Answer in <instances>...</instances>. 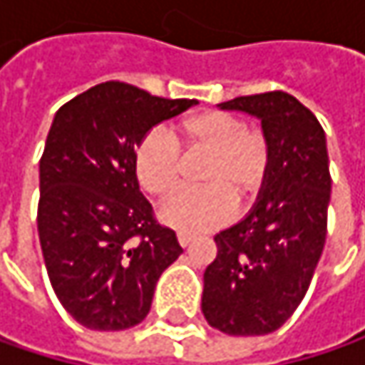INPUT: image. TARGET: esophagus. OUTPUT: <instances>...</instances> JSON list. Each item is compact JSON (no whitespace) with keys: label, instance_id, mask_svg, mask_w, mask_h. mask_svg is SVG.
Returning <instances> with one entry per match:
<instances>
[{"label":"esophagus","instance_id":"1","mask_svg":"<svg viewBox=\"0 0 365 365\" xmlns=\"http://www.w3.org/2000/svg\"><path fill=\"white\" fill-rule=\"evenodd\" d=\"M178 241H180V245H182V247H187V245H192V243H194V237H190V235H180V237H178Z\"/></svg>","mask_w":365,"mask_h":365}]
</instances>
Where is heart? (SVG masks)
<instances>
[{"instance_id": "b5f03b06", "label": "heart", "mask_w": 365, "mask_h": 365, "mask_svg": "<svg viewBox=\"0 0 365 365\" xmlns=\"http://www.w3.org/2000/svg\"><path fill=\"white\" fill-rule=\"evenodd\" d=\"M178 135L190 154L207 156L200 171L202 190H185L169 198L158 217L165 226L198 235L222 226L232 213V200H254L270 173V148L259 130H250L232 113L215 110L185 115ZM135 173L154 198H167L180 183V154L163 133H150L135 150Z\"/></svg>"}]
</instances>
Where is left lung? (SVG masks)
Segmentation results:
<instances>
[{"mask_svg": "<svg viewBox=\"0 0 365 365\" xmlns=\"http://www.w3.org/2000/svg\"><path fill=\"white\" fill-rule=\"evenodd\" d=\"M220 110L255 115L270 148V173L250 213L215 235L205 270L202 315L230 336L279 329L302 302L326 245L329 180L326 133L296 97L274 91Z\"/></svg>", "mask_w": 365, "mask_h": 365, "instance_id": "8db88e82", "label": "left lung"}]
</instances>
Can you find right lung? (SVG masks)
<instances>
[{
	"label": "right lung",
	"mask_w": 365,
	"mask_h": 365,
	"mask_svg": "<svg viewBox=\"0 0 365 365\" xmlns=\"http://www.w3.org/2000/svg\"><path fill=\"white\" fill-rule=\"evenodd\" d=\"M192 106L103 82L54 113L39 160L37 232L52 289L84 328L141 324L160 274L183 252L139 190L135 150Z\"/></svg>",
	"instance_id": "right-lung-1"
}]
</instances>
